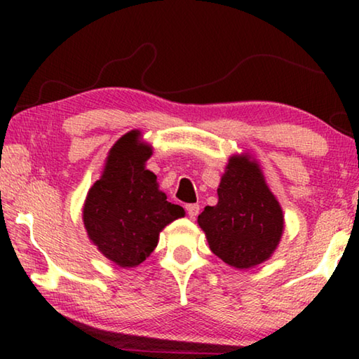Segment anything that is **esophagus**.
<instances>
[{"label":"esophagus","instance_id":"34e87169","mask_svg":"<svg viewBox=\"0 0 359 359\" xmlns=\"http://www.w3.org/2000/svg\"><path fill=\"white\" fill-rule=\"evenodd\" d=\"M185 210L187 214L190 218H196L198 214H199V205L198 204H187L185 205Z\"/></svg>","mask_w":359,"mask_h":359}]
</instances>
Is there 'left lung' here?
Listing matches in <instances>:
<instances>
[{
	"label": "left lung",
	"instance_id": "8db88e82",
	"mask_svg": "<svg viewBox=\"0 0 359 359\" xmlns=\"http://www.w3.org/2000/svg\"><path fill=\"white\" fill-rule=\"evenodd\" d=\"M217 193L218 204L198 217L210 250L238 269L263 263L280 241L283 215L258 166L233 156Z\"/></svg>",
	"mask_w": 359,
	"mask_h": 359
}]
</instances>
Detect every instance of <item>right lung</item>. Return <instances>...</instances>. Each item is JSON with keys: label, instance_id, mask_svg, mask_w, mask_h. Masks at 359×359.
Masks as SVG:
<instances>
[{"label": "right lung", "instance_id": "right-lung-1", "mask_svg": "<svg viewBox=\"0 0 359 359\" xmlns=\"http://www.w3.org/2000/svg\"><path fill=\"white\" fill-rule=\"evenodd\" d=\"M137 135L131 131L114 145L104 174L90 188L83 205L88 238L121 267L141 264L156 247L160 231L185 214L166 201L156 175L144 168L151 149L139 144Z\"/></svg>", "mask_w": 359, "mask_h": 359}]
</instances>
